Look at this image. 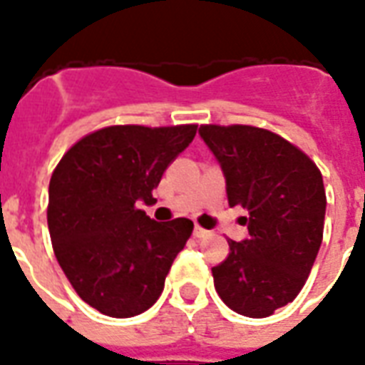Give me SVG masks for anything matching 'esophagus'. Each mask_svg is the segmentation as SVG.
<instances>
[{
	"label": "esophagus",
	"mask_w": 365,
	"mask_h": 365,
	"mask_svg": "<svg viewBox=\"0 0 365 365\" xmlns=\"http://www.w3.org/2000/svg\"><path fill=\"white\" fill-rule=\"evenodd\" d=\"M205 235H207V231H205V229H202L200 225H196V227H194V237H196V238H204Z\"/></svg>",
	"instance_id": "esophagus-1"
}]
</instances>
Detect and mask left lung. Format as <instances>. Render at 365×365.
Listing matches in <instances>:
<instances>
[{
	"instance_id": "left-lung-1",
	"label": "left lung",
	"mask_w": 365,
	"mask_h": 365,
	"mask_svg": "<svg viewBox=\"0 0 365 365\" xmlns=\"http://www.w3.org/2000/svg\"><path fill=\"white\" fill-rule=\"evenodd\" d=\"M217 158L229 205H242L248 238L229 240L212 267L215 290L232 312L267 317L302 290L323 240L322 171L283 136L250 125H202Z\"/></svg>"
}]
</instances>
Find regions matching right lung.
Instances as JSON below:
<instances>
[{"instance_id": "right-lung-1", "label": "right lung", "mask_w": 365, "mask_h": 365, "mask_svg": "<svg viewBox=\"0 0 365 365\" xmlns=\"http://www.w3.org/2000/svg\"><path fill=\"white\" fill-rule=\"evenodd\" d=\"M198 125H113L68 148L49 180L48 227L76 294L109 317L152 308L194 223H158L138 210L194 140Z\"/></svg>"}]
</instances>
